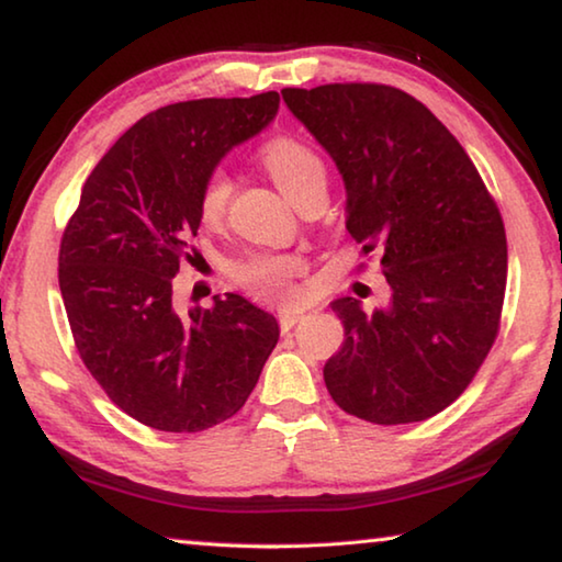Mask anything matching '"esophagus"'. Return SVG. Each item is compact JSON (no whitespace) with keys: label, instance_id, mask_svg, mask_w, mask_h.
I'll return each mask as SVG.
<instances>
[{"label":"esophagus","instance_id":"34e87169","mask_svg":"<svg viewBox=\"0 0 562 562\" xmlns=\"http://www.w3.org/2000/svg\"><path fill=\"white\" fill-rule=\"evenodd\" d=\"M304 315L300 310H280L278 312V322H280V329L282 331H290L294 325H297V322L302 319Z\"/></svg>","mask_w":562,"mask_h":562}]
</instances>
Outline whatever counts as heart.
<instances>
[{
  "label": "heart",
  "instance_id": "b5f03b06",
  "mask_svg": "<svg viewBox=\"0 0 562 562\" xmlns=\"http://www.w3.org/2000/svg\"><path fill=\"white\" fill-rule=\"evenodd\" d=\"M262 164L270 170L274 183L282 193L297 205L300 198L312 186L325 180V166L310 146L297 138H274L262 148ZM231 180L223 170H213L205 180L201 195V215L205 223H217L225 215L227 201H231ZM302 274V260L294 255H252L237 268V280L243 288L250 290L255 297L265 302H292L297 297V280Z\"/></svg>",
  "mask_w": 562,
  "mask_h": 562
}]
</instances>
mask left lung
I'll list each match as a JSON object with an SVG mask.
<instances>
[{
    "label": "left lung",
    "mask_w": 562,
    "mask_h": 562,
    "mask_svg": "<svg viewBox=\"0 0 562 562\" xmlns=\"http://www.w3.org/2000/svg\"><path fill=\"white\" fill-rule=\"evenodd\" d=\"M282 99L337 164L347 231L364 252L382 247L389 284L382 310L331 302L345 341L325 364L327 392L372 424L431 418L498 337L508 278L498 205L451 131L402 89L325 83Z\"/></svg>",
    "instance_id": "1"
}]
</instances>
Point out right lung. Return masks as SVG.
Returning <instances> with one entry per match:
<instances>
[{"instance_id": "1", "label": "right lung", "mask_w": 562, "mask_h": 562, "mask_svg": "<svg viewBox=\"0 0 562 562\" xmlns=\"http://www.w3.org/2000/svg\"><path fill=\"white\" fill-rule=\"evenodd\" d=\"M278 109L268 91L148 113L91 170L66 223L59 288L76 349L111 402L150 429L195 434L240 412L280 339L278 319L240 294L188 315L173 304L205 180Z\"/></svg>"}]
</instances>
